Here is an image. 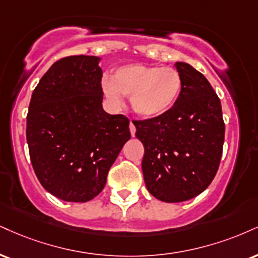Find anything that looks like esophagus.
<instances>
[{
	"mask_svg": "<svg viewBox=\"0 0 258 258\" xmlns=\"http://www.w3.org/2000/svg\"><path fill=\"white\" fill-rule=\"evenodd\" d=\"M130 131H131L132 137H135V135H136V126L133 125L132 121H131V122H130Z\"/></svg>",
	"mask_w": 258,
	"mask_h": 258,
	"instance_id": "esophagus-1",
	"label": "esophagus"
}]
</instances>
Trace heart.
Returning a JSON list of instances; mask_svg holds the SVG:
<instances>
[{"instance_id": "1", "label": "heart", "mask_w": 258, "mask_h": 258, "mask_svg": "<svg viewBox=\"0 0 258 258\" xmlns=\"http://www.w3.org/2000/svg\"><path fill=\"white\" fill-rule=\"evenodd\" d=\"M102 89L114 107L130 96L133 111L144 119L159 117L174 107L182 91V79L172 67L125 64L116 68L113 80L103 79Z\"/></svg>"}]
</instances>
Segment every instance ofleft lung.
<instances>
[{
    "label": "left lung",
    "instance_id": "left-lung-1",
    "mask_svg": "<svg viewBox=\"0 0 258 258\" xmlns=\"http://www.w3.org/2000/svg\"><path fill=\"white\" fill-rule=\"evenodd\" d=\"M182 91L174 107L159 117L133 121L144 145L143 175L148 191L167 203L202 194L218 172L225 139L221 102L206 77L175 62Z\"/></svg>",
    "mask_w": 258,
    "mask_h": 258
}]
</instances>
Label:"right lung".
Listing matches in <instances>:
<instances>
[{"instance_id":"right-lung-1","label":"right lung","mask_w":258,"mask_h":258,"mask_svg":"<svg viewBox=\"0 0 258 258\" xmlns=\"http://www.w3.org/2000/svg\"><path fill=\"white\" fill-rule=\"evenodd\" d=\"M101 57L77 55L55 62L33 90L26 139L39 182L66 202L91 201L131 138L130 120L102 107Z\"/></svg>"}]
</instances>
